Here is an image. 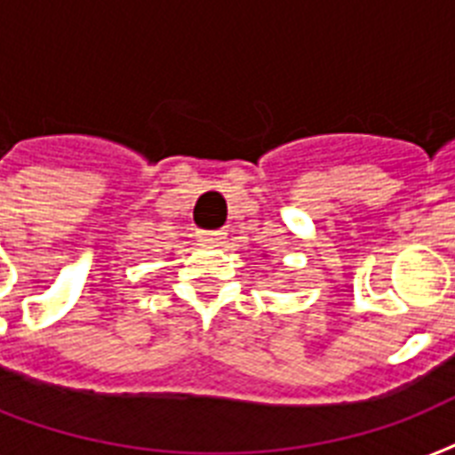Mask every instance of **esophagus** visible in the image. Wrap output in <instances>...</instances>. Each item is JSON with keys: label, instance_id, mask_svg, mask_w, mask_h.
Instances as JSON below:
<instances>
[{"label": "esophagus", "instance_id": "1", "mask_svg": "<svg viewBox=\"0 0 455 455\" xmlns=\"http://www.w3.org/2000/svg\"><path fill=\"white\" fill-rule=\"evenodd\" d=\"M200 235H203L205 241L214 243V241H220L221 235H224V231H200Z\"/></svg>", "mask_w": 455, "mask_h": 455}]
</instances>
